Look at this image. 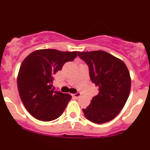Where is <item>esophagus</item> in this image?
Segmentation results:
<instances>
[{
    "instance_id": "esophagus-1",
    "label": "esophagus",
    "mask_w": 150,
    "mask_h": 150,
    "mask_svg": "<svg viewBox=\"0 0 150 150\" xmlns=\"http://www.w3.org/2000/svg\"><path fill=\"white\" fill-rule=\"evenodd\" d=\"M73 95H74V97H76V98H79V97H80L82 95L81 92H76V93L75 94H73Z\"/></svg>"
}]
</instances>
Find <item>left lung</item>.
<instances>
[{
	"instance_id": "1",
	"label": "left lung",
	"mask_w": 150,
	"mask_h": 150,
	"mask_svg": "<svg viewBox=\"0 0 150 150\" xmlns=\"http://www.w3.org/2000/svg\"><path fill=\"white\" fill-rule=\"evenodd\" d=\"M88 66L91 82L99 93L83 109L85 116L97 124L113 120L126 103L131 90V77L125 64L107 52H78Z\"/></svg>"
}]
</instances>
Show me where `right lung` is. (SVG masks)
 <instances>
[{
  "instance_id": "add662e5",
  "label": "right lung",
  "mask_w": 150,
  "mask_h": 150,
  "mask_svg": "<svg viewBox=\"0 0 150 150\" xmlns=\"http://www.w3.org/2000/svg\"><path fill=\"white\" fill-rule=\"evenodd\" d=\"M76 55L77 52L45 49L36 50L24 59L18 71L17 86L24 106L35 119L49 122L63 113L72 97L55 91L53 75Z\"/></svg>"
}]
</instances>
